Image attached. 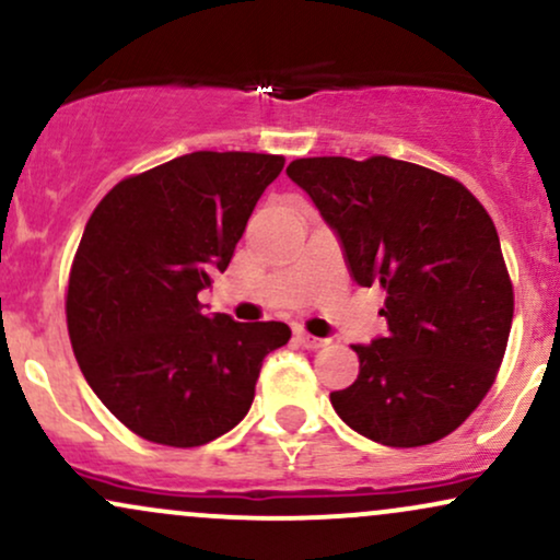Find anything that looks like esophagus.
<instances>
[{"label": "esophagus", "instance_id": "1", "mask_svg": "<svg viewBox=\"0 0 560 560\" xmlns=\"http://www.w3.org/2000/svg\"><path fill=\"white\" fill-rule=\"evenodd\" d=\"M294 339H298L302 347H307V350H318V347H324L326 342H329V339L313 337V334H307V331H298L294 334Z\"/></svg>", "mask_w": 560, "mask_h": 560}]
</instances>
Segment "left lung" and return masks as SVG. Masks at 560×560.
I'll return each instance as SVG.
<instances>
[{
  "mask_svg": "<svg viewBox=\"0 0 560 560\" xmlns=\"http://www.w3.org/2000/svg\"><path fill=\"white\" fill-rule=\"evenodd\" d=\"M287 176L339 236L352 279L387 292V337L355 345L361 374L337 416L387 447L464 423L490 392L513 320L498 231L455 178L392 158H302Z\"/></svg>",
  "mask_w": 560,
  "mask_h": 560,
  "instance_id": "left-lung-1",
  "label": "left lung"
}]
</instances>
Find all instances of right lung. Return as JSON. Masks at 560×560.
I'll return each instance as SVG.
<instances>
[{"label": "right lung", "mask_w": 560, "mask_h": 560, "mask_svg": "<svg viewBox=\"0 0 560 560\" xmlns=\"http://www.w3.org/2000/svg\"><path fill=\"white\" fill-rule=\"evenodd\" d=\"M281 155L191 152L107 191L68 281V334L94 395L133 434L199 447L247 416L281 320L240 324L197 294L236 242Z\"/></svg>", "instance_id": "add662e5"}]
</instances>
